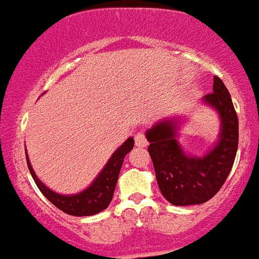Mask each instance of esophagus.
<instances>
[{
	"instance_id": "34e87169",
	"label": "esophagus",
	"mask_w": 259,
	"mask_h": 259,
	"mask_svg": "<svg viewBox=\"0 0 259 259\" xmlns=\"http://www.w3.org/2000/svg\"><path fill=\"white\" fill-rule=\"evenodd\" d=\"M135 144H136V146H139V148H146L149 143L146 140L145 135H144L143 132H139V134L135 135Z\"/></svg>"
}]
</instances>
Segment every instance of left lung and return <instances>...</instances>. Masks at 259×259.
Instances as JSON below:
<instances>
[{
  "label": "left lung",
  "mask_w": 259,
  "mask_h": 259,
  "mask_svg": "<svg viewBox=\"0 0 259 259\" xmlns=\"http://www.w3.org/2000/svg\"><path fill=\"white\" fill-rule=\"evenodd\" d=\"M203 102L215 109L221 118L218 143L203 157L185 154L176 140L179 120L164 119L146 131L158 187L175 206L200 205L214 197L230 175L236 157L239 119L230 92L218 76H214L212 92L203 97Z\"/></svg>",
  "instance_id": "8db88e82"
}]
</instances>
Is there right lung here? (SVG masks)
<instances>
[{
    "label": "right lung",
    "mask_w": 259,
    "mask_h": 259,
    "mask_svg": "<svg viewBox=\"0 0 259 259\" xmlns=\"http://www.w3.org/2000/svg\"><path fill=\"white\" fill-rule=\"evenodd\" d=\"M134 145V139L128 137L124 144L122 146H119L118 149L113 153L111 158L107 161L106 166L102 168L101 172L98 174V176L93 180L92 184L89 185L87 189H84L83 192L76 194H70V196L56 193L54 191L48 188L47 185L36 176L27 153L26 158L29 172H31L33 180H35L37 188L54 206H57L66 214L75 215V217H89V215H95L105 210L109 206V203L111 202L124 157L131 152Z\"/></svg>",
    "instance_id": "obj_1"
}]
</instances>
